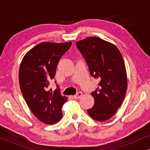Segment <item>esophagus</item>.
I'll list each match as a JSON object with an SVG mask.
<instances>
[{"label":"esophagus","instance_id":"1","mask_svg":"<svg viewBox=\"0 0 150 150\" xmlns=\"http://www.w3.org/2000/svg\"><path fill=\"white\" fill-rule=\"evenodd\" d=\"M82 96V93L81 92H78V93L76 94V95L74 96V98H75V99H79L80 98H81Z\"/></svg>","mask_w":150,"mask_h":150}]
</instances>
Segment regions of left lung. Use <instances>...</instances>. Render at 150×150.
Instances as JSON below:
<instances>
[{"instance_id": "left-lung-1", "label": "left lung", "mask_w": 150, "mask_h": 150, "mask_svg": "<svg viewBox=\"0 0 150 150\" xmlns=\"http://www.w3.org/2000/svg\"><path fill=\"white\" fill-rule=\"evenodd\" d=\"M90 74L99 81L91 93L94 105L87 110L91 118L104 122L111 118L120 108L127 89V74L122 55L114 44L96 37L76 42Z\"/></svg>"}]
</instances>
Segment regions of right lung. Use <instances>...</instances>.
Masks as SVG:
<instances>
[{
	"mask_svg": "<svg viewBox=\"0 0 150 150\" xmlns=\"http://www.w3.org/2000/svg\"><path fill=\"white\" fill-rule=\"evenodd\" d=\"M71 46V42L40 43L26 53L20 64L22 95L34 115L45 124H55L63 116L61 108L67 98L61 95L58 85L53 93L48 87L59 60Z\"/></svg>",
	"mask_w": 150,
	"mask_h": 150,
	"instance_id": "obj_1",
	"label": "right lung"
}]
</instances>
